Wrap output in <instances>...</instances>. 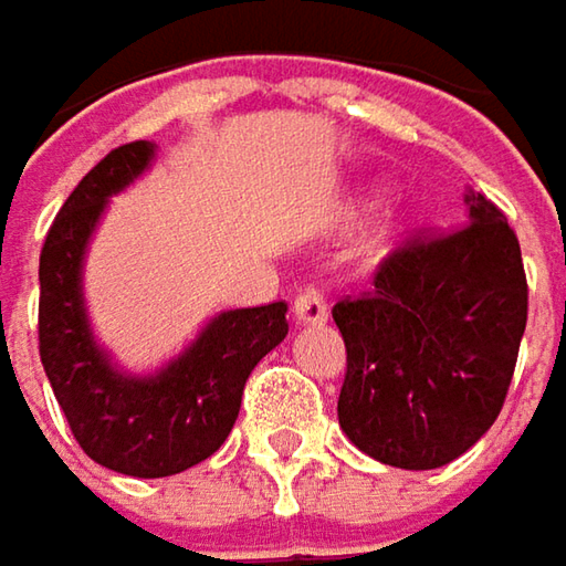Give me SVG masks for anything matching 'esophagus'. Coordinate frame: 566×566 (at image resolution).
I'll use <instances>...</instances> for the list:
<instances>
[{"mask_svg":"<svg viewBox=\"0 0 566 566\" xmlns=\"http://www.w3.org/2000/svg\"><path fill=\"white\" fill-rule=\"evenodd\" d=\"M326 316H329L326 297H323L316 287H304V291L294 297V319H297V323L319 326V323H326Z\"/></svg>","mask_w":566,"mask_h":566,"instance_id":"esophagus-1","label":"esophagus"}]
</instances>
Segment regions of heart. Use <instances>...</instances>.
<instances>
[{
  "instance_id": "obj_1",
  "label": "heart",
  "mask_w": 566,
  "mask_h": 566,
  "mask_svg": "<svg viewBox=\"0 0 566 566\" xmlns=\"http://www.w3.org/2000/svg\"><path fill=\"white\" fill-rule=\"evenodd\" d=\"M374 206H380V192L370 196V199H364V209H374Z\"/></svg>"
}]
</instances>
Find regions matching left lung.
Here are the masks:
<instances>
[{
	"label": "left lung",
	"mask_w": 566,
	"mask_h": 566,
	"mask_svg": "<svg viewBox=\"0 0 566 566\" xmlns=\"http://www.w3.org/2000/svg\"><path fill=\"white\" fill-rule=\"evenodd\" d=\"M469 224L408 234L360 297L332 307L348 367L338 424L396 469H440L504 408L526 332L523 253L504 211L469 189Z\"/></svg>",
	"instance_id": "8db88e82"
}]
</instances>
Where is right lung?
<instances>
[{"instance_id": "obj_1", "label": "right lung", "mask_w": 566, "mask_h": 566, "mask_svg": "<svg viewBox=\"0 0 566 566\" xmlns=\"http://www.w3.org/2000/svg\"><path fill=\"white\" fill-rule=\"evenodd\" d=\"M155 158L151 142L113 148L72 189L40 250L38 338L46 380L78 447L133 479L177 475L209 459L234 428L253 367L287 335V304L218 313L155 377L111 364L87 326L82 262L113 192Z\"/></svg>"}]
</instances>
